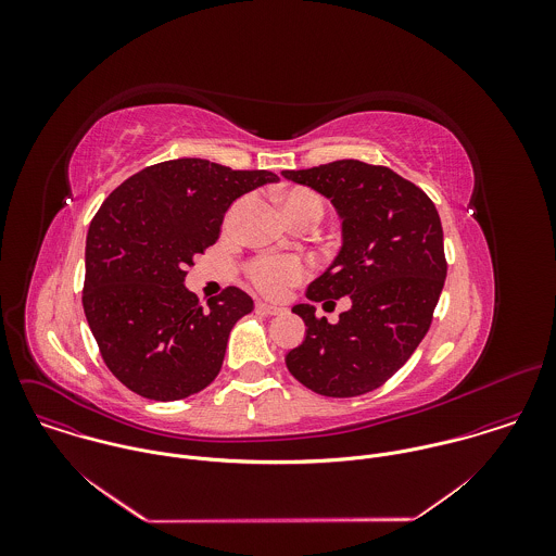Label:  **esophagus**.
Masks as SVG:
<instances>
[{
	"mask_svg": "<svg viewBox=\"0 0 556 556\" xmlns=\"http://www.w3.org/2000/svg\"><path fill=\"white\" fill-rule=\"evenodd\" d=\"M256 311L265 313V315H280V313H285V308L271 306V304H265V302H256Z\"/></svg>",
	"mask_w": 556,
	"mask_h": 556,
	"instance_id": "34e87169",
	"label": "esophagus"
}]
</instances>
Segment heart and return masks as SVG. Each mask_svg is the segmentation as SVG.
<instances>
[{
  "mask_svg": "<svg viewBox=\"0 0 556 556\" xmlns=\"http://www.w3.org/2000/svg\"><path fill=\"white\" fill-rule=\"evenodd\" d=\"M276 199L287 220L313 218L318 223L323 216V201L317 192L308 188H287L280 190ZM248 274L258 291L265 295H280L289 285H295L304 278L306 267L295 256H263L250 263Z\"/></svg>",
  "mask_w": 556,
  "mask_h": 556,
  "instance_id": "1",
  "label": "heart"
}]
</instances>
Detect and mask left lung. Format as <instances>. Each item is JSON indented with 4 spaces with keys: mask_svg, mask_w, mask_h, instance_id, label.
<instances>
[{
    "mask_svg": "<svg viewBox=\"0 0 556 556\" xmlns=\"http://www.w3.org/2000/svg\"><path fill=\"white\" fill-rule=\"evenodd\" d=\"M282 175L325 197L340 218V250L308 300H351L338 323L315 317L311 304L293 308L306 336L287 368L320 396H362L404 366L430 327L447 276L439 212L388 166L336 160Z\"/></svg>",
    "mask_w": 556,
    "mask_h": 556,
    "instance_id": "8db88e82",
    "label": "left lung"
}]
</instances>
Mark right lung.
<instances>
[{"instance_id":"1","label":"right lung","mask_w":556,"mask_h":556,"mask_svg":"<svg viewBox=\"0 0 556 556\" xmlns=\"http://www.w3.org/2000/svg\"><path fill=\"white\" fill-rule=\"evenodd\" d=\"M276 181L271 170L166 160L100 205L85 241L83 311L104 364L128 390L168 402L218 377L229 333L254 304L229 287L203 308L184 285L186 269L218 239L236 199Z\"/></svg>"}]
</instances>
